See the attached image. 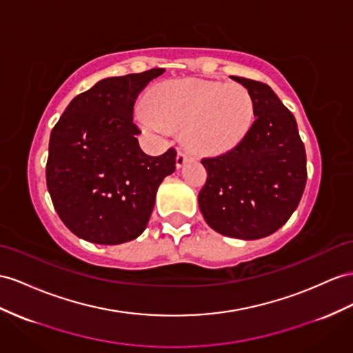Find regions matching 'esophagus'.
<instances>
[{
  "label": "esophagus",
  "mask_w": 353,
  "mask_h": 353,
  "mask_svg": "<svg viewBox=\"0 0 353 353\" xmlns=\"http://www.w3.org/2000/svg\"><path fill=\"white\" fill-rule=\"evenodd\" d=\"M189 158H191V155H189V152H186V150H183V149H179L177 158H176V165H177V167L185 165V162H186Z\"/></svg>",
  "instance_id": "34e87169"
}]
</instances>
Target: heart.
<instances>
[{
	"label": "heart",
	"instance_id": "1",
	"mask_svg": "<svg viewBox=\"0 0 353 353\" xmlns=\"http://www.w3.org/2000/svg\"><path fill=\"white\" fill-rule=\"evenodd\" d=\"M255 116L249 90L237 83L176 80L159 86L137 112L143 128L165 134L185 130L188 146L198 153H219L245 137Z\"/></svg>",
	"mask_w": 353,
	"mask_h": 353
}]
</instances>
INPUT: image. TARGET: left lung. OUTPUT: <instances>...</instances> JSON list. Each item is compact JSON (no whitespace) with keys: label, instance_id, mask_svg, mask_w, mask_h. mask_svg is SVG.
Returning a JSON list of instances; mask_svg holds the SVG:
<instances>
[{"label":"left lung","instance_id":"left-lung-1","mask_svg":"<svg viewBox=\"0 0 353 353\" xmlns=\"http://www.w3.org/2000/svg\"><path fill=\"white\" fill-rule=\"evenodd\" d=\"M255 104V121L236 146L203 158L198 194L205 222L222 236L256 240L276 232L300 204L307 182L304 143L294 114L267 83L232 77Z\"/></svg>","mask_w":353,"mask_h":353}]
</instances>
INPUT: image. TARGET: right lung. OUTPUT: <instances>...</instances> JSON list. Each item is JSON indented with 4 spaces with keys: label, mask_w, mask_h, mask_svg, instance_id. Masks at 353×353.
Returning <instances> with one entry per match:
<instances>
[{
    "label": "right lung",
    "mask_w": 353,
    "mask_h": 353,
    "mask_svg": "<svg viewBox=\"0 0 353 353\" xmlns=\"http://www.w3.org/2000/svg\"><path fill=\"white\" fill-rule=\"evenodd\" d=\"M164 68L108 77L68 104L49 140L46 182L65 227L97 245H121L146 228L158 186L177 152L149 157L135 135L134 104Z\"/></svg>",
    "instance_id": "right-lung-1"
}]
</instances>
